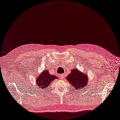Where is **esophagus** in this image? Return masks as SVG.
<instances>
[{
    "label": "esophagus",
    "instance_id": "obj_1",
    "mask_svg": "<svg viewBox=\"0 0 120 120\" xmlns=\"http://www.w3.org/2000/svg\"><path fill=\"white\" fill-rule=\"evenodd\" d=\"M60 77L61 79H64L65 77V74H62L60 75Z\"/></svg>",
    "mask_w": 120,
    "mask_h": 120
}]
</instances>
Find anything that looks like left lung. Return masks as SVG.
Wrapping results in <instances>:
<instances>
[{
	"instance_id": "left-lung-1",
	"label": "left lung",
	"mask_w": 120,
	"mask_h": 120,
	"mask_svg": "<svg viewBox=\"0 0 120 120\" xmlns=\"http://www.w3.org/2000/svg\"><path fill=\"white\" fill-rule=\"evenodd\" d=\"M67 79L76 90L82 89L88 82V78L86 74H84V73L80 72L75 68L72 70L71 73L68 74Z\"/></svg>"
}]
</instances>
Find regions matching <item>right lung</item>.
I'll list each match as a JSON object with an SVG mask.
<instances>
[{"mask_svg": "<svg viewBox=\"0 0 120 120\" xmlns=\"http://www.w3.org/2000/svg\"><path fill=\"white\" fill-rule=\"evenodd\" d=\"M56 78H57L56 76L50 74L48 71L45 70L41 74L38 76L35 80L37 81V85L38 87L41 88L42 90H43L44 89H46L51 82Z\"/></svg>", "mask_w": 120, "mask_h": 120, "instance_id": "1", "label": "right lung"}]
</instances>
